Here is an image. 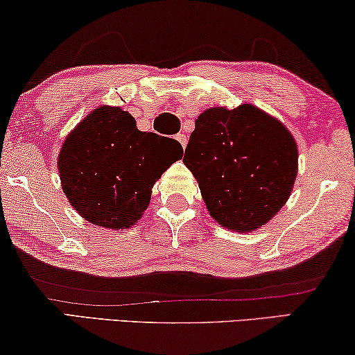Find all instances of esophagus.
Masks as SVG:
<instances>
[{
  "label": "esophagus",
  "instance_id": "34e87169",
  "mask_svg": "<svg viewBox=\"0 0 355 355\" xmlns=\"http://www.w3.org/2000/svg\"><path fill=\"white\" fill-rule=\"evenodd\" d=\"M175 139H177L180 144H182V148H187V144H188V137H187V135L178 133L177 137H175Z\"/></svg>",
  "mask_w": 355,
  "mask_h": 355
}]
</instances>
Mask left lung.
Instances as JSON below:
<instances>
[{
	"instance_id": "1",
	"label": "left lung",
	"mask_w": 355,
	"mask_h": 355,
	"mask_svg": "<svg viewBox=\"0 0 355 355\" xmlns=\"http://www.w3.org/2000/svg\"><path fill=\"white\" fill-rule=\"evenodd\" d=\"M291 132L252 104L199 114L183 162L218 225L251 233L277 216L297 177Z\"/></svg>"
}]
</instances>
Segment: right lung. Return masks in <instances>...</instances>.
Here are the masks:
<instances>
[{
	"mask_svg": "<svg viewBox=\"0 0 355 355\" xmlns=\"http://www.w3.org/2000/svg\"><path fill=\"white\" fill-rule=\"evenodd\" d=\"M182 157L177 139L139 132L132 114L104 104L64 139L58 171L62 191L78 216L117 232L143 217L154 183Z\"/></svg>",
	"mask_w": 355,
	"mask_h": 355,
	"instance_id": "1",
	"label": "right lung"
}]
</instances>
